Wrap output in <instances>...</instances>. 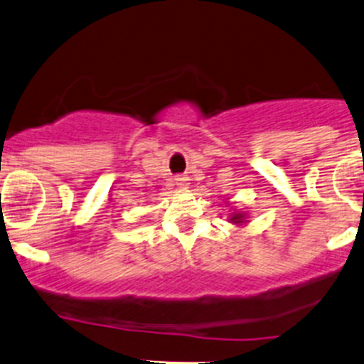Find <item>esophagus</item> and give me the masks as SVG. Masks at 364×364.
<instances>
[{
  "label": "esophagus",
  "instance_id": "esophagus-1",
  "mask_svg": "<svg viewBox=\"0 0 364 364\" xmlns=\"http://www.w3.org/2000/svg\"><path fill=\"white\" fill-rule=\"evenodd\" d=\"M176 183H178L179 188H186V186H188V179L183 178V176H179V178H176Z\"/></svg>",
  "mask_w": 364,
  "mask_h": 364
}]
</instances>
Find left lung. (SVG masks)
Segmentation results:
<instances>
[{"instance_id":"8db88e82","label":"left lung","mask_w":364,"mask_h":364,"mask_svg":"<svg viewBox=\"0 0 364 364\" xmlns=\"http://www.w3.org/2000/svg\"><path fill=\"white\" fill-rule=\"evenodd\" d=\"M245 218H247V215H245V213H242V211H236V213H231V217H229V220H231L232 224L242 225L243 222H247Z\"/></svg>"}]
</instances>
